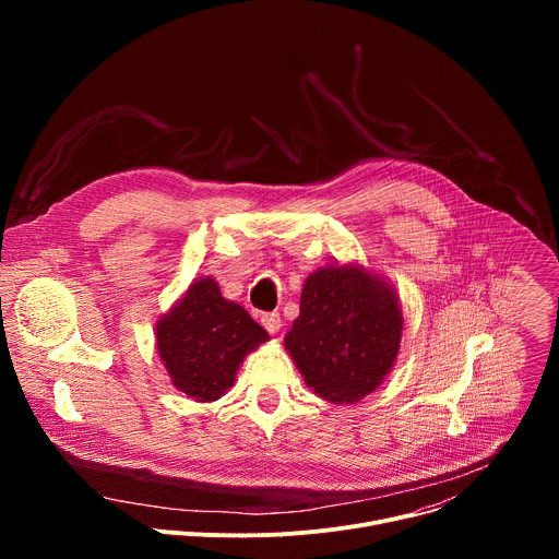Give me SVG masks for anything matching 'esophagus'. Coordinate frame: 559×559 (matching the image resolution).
Returning a JSON list of instances; mask_svg holds the SVG:
<instances>
[{"instance_id":"1","label":"esophagus","mask_w":559,"mask_h":559,"mask_svg":"<svg viewBox=\"0 0 559 559\" xmlns=\"http://www.w3.org/2000/svg\"><path fill=\"white\" fill-rule=\"evenodd\" d=\"M261 323H263V328H265L270 334H276V332L281 330V325H283L281 313H278V311H265V313L261 316Z\"/></svg>"}]
</instances>
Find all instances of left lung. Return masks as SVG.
I'll return each instance as SVG.
<instances>
[{
	"mask_svg": "<svg viewBox=\"0 0 559 559\" xmlns=\"http://www.w3.org/2000/svg\"><path fill=\"white\" fill-rule=\"evenodd\" d=\"M403 328L397 294L382 276L358 263L328 265L307 276L285 349L318 397L352 405L395 365Z\"/></svg>",
	"mask_w": 559,
	"mask_h": 559,
	"instance_id": "left-lung-1",
	"label": "left lung"
}]
</instances>
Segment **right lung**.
Returning a JSON list of instances; mask_svg holds the SVG:
<instances>
[{"instance_id": "right-lung-1", "label": "right lung", "mask_w": 559, "mask_h": 559, "mask_svg": "<svg viewBox=\"0 0 559 559\" xmlns=\"http://www.w3.org/2000/svg\"><path fill=\"white\" fill-rule=\"evenodd\" d=\"M154 338L173 384L197 403H214L270 334L246 307L223 298L212 276H201L158 318Z\"/></svg>"}]
</instances>
